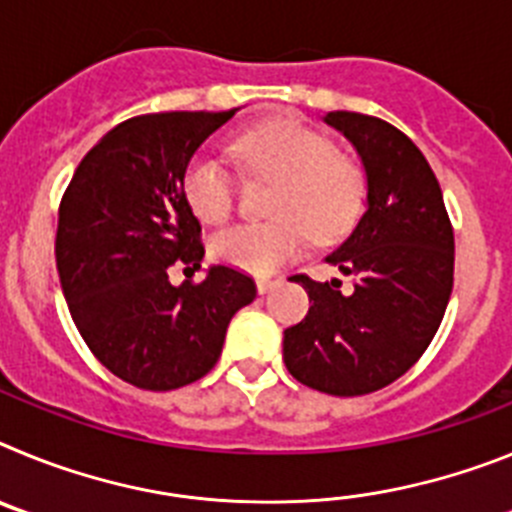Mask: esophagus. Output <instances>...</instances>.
Returning a JSON list of instances; mask_svg holds the SVG:
<instances>
[{
    "label": "esophagus",
    "mask_w": 512,
    "mask_h": 512,
    "mask_svg": "<svg viewBox=\"0 0 512 512\" xmlns=\"http://www.w3.org/2000/svg\"><path fill=\"white\" fill-rule=\"evenodd\" d=\"M279 282H282V279L261 277V279H256V289H259V295H266V292H271L274 287H279Z\"/></svg>",
    "instance_id": "1"
}]
</instances>
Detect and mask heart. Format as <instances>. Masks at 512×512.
Returning <instances> with one entry per match:
<instances>
[{
    "label": "heart",
    "instance_id": "obj_1",
    "mask_svg": "<svg viewBox=\"0 0 512 512\" xmlns=\"http://www.w3.org/2000/svg\"><path fill=\"white\" fill-rule=\"evenodd\" d=\"M230 151L246 171L274 179L266 197L271 217L212 235L210 251L220 264L271 274L295 259L307 233L318 243L336 241L364 210L366 176L359 161L336 151L328 135L300 117L259 122L238 135ZM182 189L202 223H223L233 212V179L212 156L189 161Z\"/></svg>",
    "mask_w": 512,
    "mask_h": 512
}]
</instances>
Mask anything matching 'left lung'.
<instances>
[{
    "label": "left lung",
    "mask_w": 512,
    "mask_h": 512,
    "mask_svg": "<svg viewBox=\"0 0 512 512\" xmlns=\"http://www.w3.org/2000/svg\"><path fill=\"white\" fill-rule=\"evenodd\" d=\"M359 153L366 212L325 261L354 277L312 282L305 320L284 330V364L297 382L336 397L377 392L423 356L454 287V228L438 179L420 148L390 122L328 112Z\"/></svg>",
    "instance_id": "left-lung-1"
}]
</instances>
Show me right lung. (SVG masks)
<instances>
[{
  "label": "right lung",
  "mask_w": 512,
  "mask_h": 512,
  "mask_svg": "<svg viewBox=\"0 0 512 512\" xmlns=\"http://www.w3.org/2000/svg\"><path fill=\"white\" fill-rule=\"evenodd\" d=\"M233 115L130 117L81 158L63 192L56 266L71 318L102 366L140 390L205 377L230 318L256 297L253 279L230 266H210L202 282H169L171 266L194 271L205 256L184 171Z\"/></svg>",
  "instance_id": "add662e5"
}]
</instances>
